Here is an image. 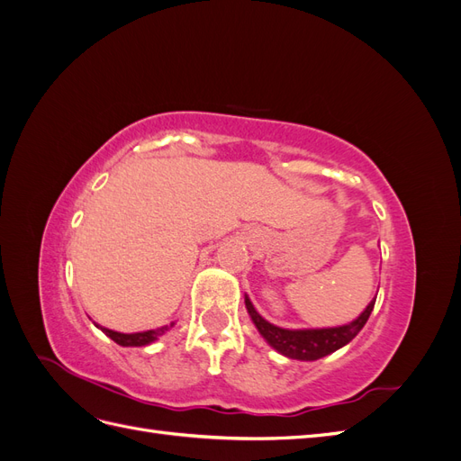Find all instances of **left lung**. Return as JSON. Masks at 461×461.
I'll use <instances>...</instances> for the list:
<instances>
[{
    "label": "left lung",
    "instance_id": "1",
    "mask_svg": "<svg viewBox=\"0 0 461 461\" xmlns=\"http://www.w3.org/2000/svg\"><path fill=\"white\" fill-rule=\"evenodd\" d=\"M375 300L376 296L369 302L367 308L359 313V317H356L346 325L325 327V329H283L269 323L267 319H263L254 308L252 300L248 298V294H244V303L249 313V319H252V323L256 325L265 342H267L278 354H283L285 357L300 359V361L321 359L332 352L340 350V348L346 346L348 342H352L357 337V332L367 323V319L373 312Z\"/></svg>",
    "mask_w": 461,
    "mask_h": 461
}]
</instances>
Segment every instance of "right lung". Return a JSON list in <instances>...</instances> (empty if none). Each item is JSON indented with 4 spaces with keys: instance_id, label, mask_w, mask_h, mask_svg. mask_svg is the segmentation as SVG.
<instances>
[{
    "instance_id": "1",
    "label": "right lung",
    "mask_w": 461,
    "mask_h": 461,
    "mask_svg": "<svg viewBox=\"0 0 461 461\" xmlns=\"http://www.w3.org/2000/svg\"><path fill=\"white\" fill-rule=\"evenodd\" d=\"M94 325L100 329L104 334H107L111 340L117 342L119 346H124V348H136V346L153 344L156 340H159V337H163L167 330L175 327V323H171V325H165V327L153 329V330H144V332H117V330L105 329V327L97 325V323H94Z\"/></svg>"
}]
</instances>
